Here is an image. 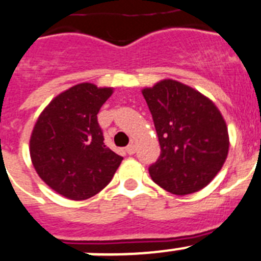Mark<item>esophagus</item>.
I'll use <instances>...</instances> for the list:
<instances>
[{
	"label": "esophagus",
	"mask_w": 261,
	"mask_h": 261,
	"mask_svg": "<svg viewBox=\"0 0 261 261\" xmlns=\"http://www.w3.org/2000/svg\"><path fill=\"white\" fill-rule=\"evenodd\" d=\"M135 151H137V148H135V144L134 143L128 144V146L126 147V152H127L128 155H134V153H135Z\"/></svg>",
	"instance_id": "obj_1"
}]
</instances>
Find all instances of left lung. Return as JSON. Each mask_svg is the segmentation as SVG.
Wrapping results in <instances>:
<instances>
[{
	"instance_id": "left-lung-1",
	"label": "left lung",
	"mask_w": 261,
	"mask_h": 261,
	"mask_svg": "<svg viewBox=\"0 0 261 261\" xmlns=\"http://www.w3.org/2000/svg\"><path fill=\"white\" fill-rule=\"evenodd\" d=\"M142 93L162 151L148 168L153 182L177 196L205 188L228 153L221 112L203 94L174 80H163Z\"/></svg>"
}]
</instances>
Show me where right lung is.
<instances>
[{
  "instance_id": "right-lung-1",
  "label": "right lung",
  "mask_w": 261,
  "mask_h": 261,
  "mask_svg": "<svg viewBox=\"0 0 261 261\" xmlns=\"http://www.w3.org/2000/svg\"><path fill=\"white\" fill-rule=\"evenodd\" d=\"M112 88L74 85L52 99L30 139L34 168L51 189L69 199H87L112 181L123 158L103 143L97 114Z\"/></svg>"
}]
</instances>
